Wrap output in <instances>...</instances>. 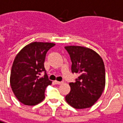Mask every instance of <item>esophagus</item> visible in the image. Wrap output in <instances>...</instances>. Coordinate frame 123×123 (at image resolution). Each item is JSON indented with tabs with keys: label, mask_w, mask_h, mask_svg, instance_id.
Segmentation results:
<instances>
[{
	"label": "esophagus",
	"mask_w": 123,
	"mask_h": 123,
	"mask_svg": "<svg viewBox=\"0 0 123 123\" xmlns=\"http://www.w3.org/2000/svg\"><path fill=\"white\" fill-rule=\"evenodd\" d=\"M55 83L56 84H58V85H61V84H62V81H55Z\"/></svg>",
	"instance_id": "34e87169"
}]
</instances>
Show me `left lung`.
Here are the masks:
<instances>
[{
	"label": "left lung",
	"mask_w": 123,
	"mask_h": 123,
	"mask_svg": "<svg viewBox=\"0 0 123 123\" xmlns=\"http://www.w3.org/2000/svg\"><path fill=\"white\" fill-rule=\"evenodd\" d=\"M65 48L72 62L71 71L79 74L75 82L69 83L71 91L65 100L76 109L91 107L100 98L105 87L103 60L88 48L68 46Z\"/></svg>",
	"instance_id": "obj_1"
}]
</instances>
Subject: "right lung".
<instances>
[{"mask_svg":"<svg viewBox=\"0 0 123 123\" xmlns=\"http://www.w3.org/2000/svg\"><path fill=\"white\" fill-rule=\"evenodd\" d=\"M55 45L32 42L21 49L15 58L10 83L16 98L23 104L34 106L44 99L46 88L52 81L48 77L44 63L47 52ZM42 72L45 74L40 78Z\"/></svg>","mask_w":123,"mask_h":123,"instance_id":"1","label":"right lung"}]
</instances>
